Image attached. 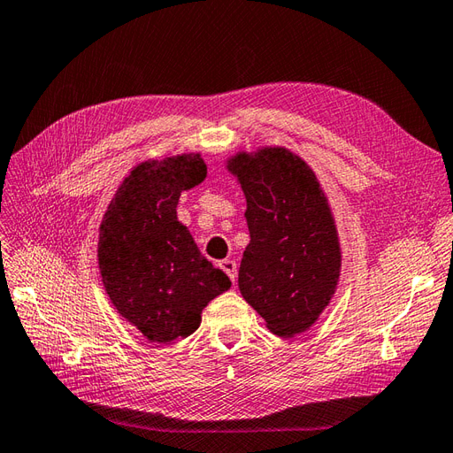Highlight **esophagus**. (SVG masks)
I'll list each match as a JSON object with an SVG mask.
<instances>
[{
  "mask_svg": "<svg viewBox=\"0 0 453 453\" xmlns=\"http://www.w3.org/2000/svg\"><path fill=\"white\" fill-rule=\"evenodd\" d=\"M219 267L220 269H223L225 271V273L230 277V280H233V283H234V280H236V261H233V259H223V261H220V264H219Z\"/></svg>",
  "mask_w": 453,
  "mask_h": 453,
  "instance_id": "esophagus-1",
  "label": "esophagus"
}]
</instances>
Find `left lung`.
<instances>
[{"label": "left lung", "instance_id": "obj_1", "mask_svg": "<svg viewBox=\"0 0 453 453\" xmlns=\"http://www.w3.org/2000/svg\"><path fill=\"white\" fill-rule=\"evenodd\" d=\"M246 196L250 244L238 269L246 303L279 337L310 329L335 295L341 248L318 178L285 147L228 160Z\"/></svg>", "mask_w": 453, "mask_h": 453}]
</instances>
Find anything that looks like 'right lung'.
Masks as SVG:
<instances>
[{
	"label": "right lung",
	"mask_w": 453,
	"mask_h": 453,
	"mask_svg": "<svg viewBox=\"0 0 453 453\" xmlns=\"http://www.w3.org/2000/svg\"><path fill=\"white\" fill-rule=\"evenodd\" d=\"M205 176L199 153L145 160L118 188L100 225L106 295L153 343L192 335L203 308L233 285L176 217L180 194Z\"/></svg>",
	"instance_id": "1"
}]
</instances>
